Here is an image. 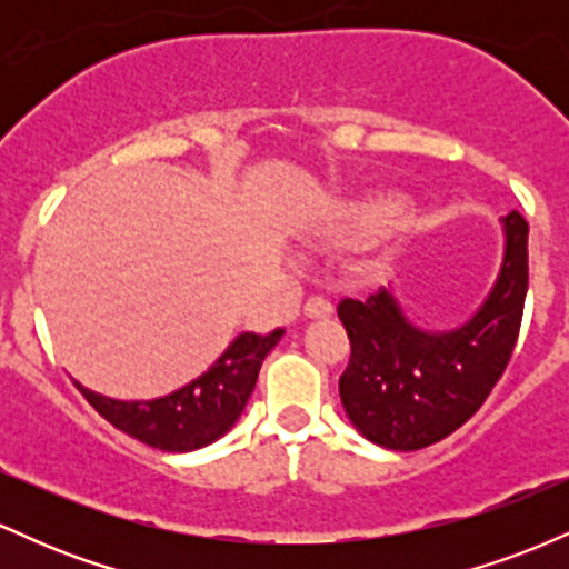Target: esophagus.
Segmentation results:
<instances>
[{
    "label": "esophagus",
    "instance_id": "obj_1",
    "mask_svg": "<svg viewBox=\"0 0 569 569\" xmlns=\"http://www.w3.org/2000/svg\"><path fill=\"white\" fill-rule=\"evenodd\" d=\"M331 312H335V305H331L329 299H323V297L307 299V305H305L307 318H329Z\"/></svg>",
    "mask_w": 569,
    "mask_h": 569
}]
</instances>
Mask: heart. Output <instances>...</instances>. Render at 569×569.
Instances as JSON below:
<instances>
[{"instance_id":"b5f03b06","label":"heart","mask_w":569,"mask_h":569,"mask_svg":"<svg viewBox=\"0 0 569 569\" xmlns=\"http://www.w3.org/2000/svg\"><path fill=\"white\" fill-rule=\"evenodd\" d=\"M409 202L403 194L396 192H377L369 198L358 200L356 206H350V211L345 213L342 224H339V238L348 240V243H361V240L380 238V234L390 232L393 227L407 217Z\"/></svg>"}]
</instances>
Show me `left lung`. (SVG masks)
Returning <instances> with one entry per match:
<instances>
[{
  "label": "left lung",
  "mask_w": 569,
  "mask_h": 569,
  "mask_svg": "<svg viewBox=\"0 0 569 569\" xmlns=\"http://www.w3.org/2000/svg\"><path fill=\"white\" fill-rule=\"evenodd\" d=\"M500 227L502 259L492 289L455 329L417 326L393 286L339 302V321L350 337L339 398L363 439L396 452L430 447L460 428L500 380L525 310L530 234L516 211Z\"/></svg>",
  "instance_id": "left-lung-1"
}]
</instances>
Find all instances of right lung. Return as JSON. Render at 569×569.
I'll use <instances>...</instances> for the list:
<instances>
[{"label":"right lung","instance_id":"1","mask_svg":"<svg viewBox=\"0 0 569 569\" xmlns=\"http://www.w3.org/2000/svg\"><path fill=\"white\" fill-rule=\"evenodd\" d=\"M280 337L283 329L264 337L243 331L200 377L173 393L149 401H120L82 388L80 382L77 388L103 420L130 439L162 452H194L234 428L253 393L262 361Z\"/></svg>","mask_w":569,"mask_h":569}]
</instances>
